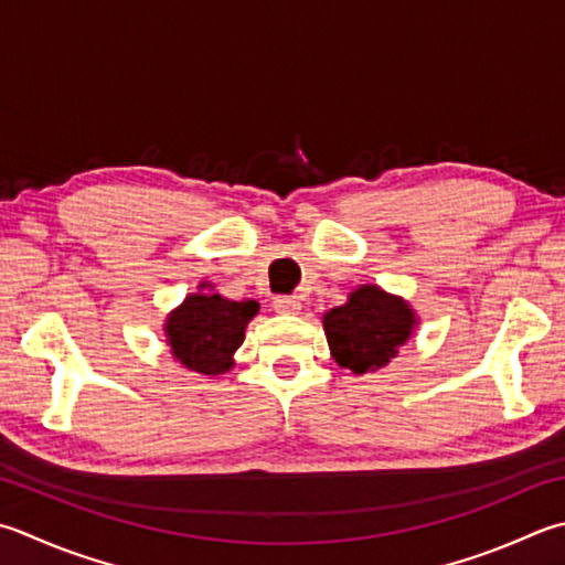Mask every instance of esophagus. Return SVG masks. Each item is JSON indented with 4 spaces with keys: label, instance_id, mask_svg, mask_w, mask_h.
<instances>
[{
    "label": "esophagus",
    "instance_id": "esophagus-1",
    "mask_svg": "<svg viewBox=\"0 0 565 565\" xmlns=\"http://www.w3.org/2000/svg\"><path fill=\"white\" fill-rule=\"evenodd\" d=\"M274 311L284 316H294L301 311V301L296 296H276L274 298Z\"/></svg>",
    "mask_w": 565,
    "mask_h": 565
}]
</instances>
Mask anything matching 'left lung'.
Instances as JSON below:
<instances>
[{
	"label": "left lung",
	"mask_w": 565,
	"mask_h": 565,
	"mask_svg": "<svg viewBox=\"0 0 565 565\" xmlns=\"http://www.w3.org/2000/svg\"><path fill=\"white\" fill-rule=\"evenodd\" d=\"M323 328L335 362L355 374L374 372L412 338L416 313L404 298L367 284L348 296V303L330 308Z\"/></svg>",
	"instance_id": "8db88e82"
}]
</instances>
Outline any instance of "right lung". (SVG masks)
I'll list each match as a JSON object with an SVG mask.
<instances>
[{"mask_svg": "<svg viewBox=\"0 0 565 565\" xmlns=\"http://www.w3.org/2000/svg\"><path fill=\"white\" fill-rule=\"evenodd\" d=\"M205 289V284H201ZM257 301H227L220 294H191L163 323L171 355L183 367L207 374L227 372L232 355L245 340V328L257 316Z\"/></svg>", "mask_w": 565, "mask_h": 565, "instance_id": "obj_1", "label": "right lung"}]
</instances>
